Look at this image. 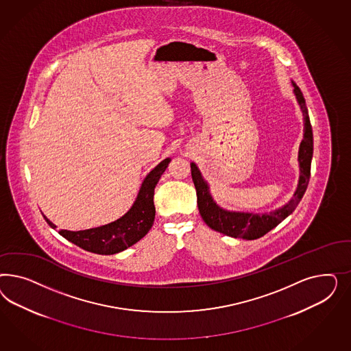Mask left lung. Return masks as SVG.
Returning a JSON list of instances; mask_svg holds the SVG:
<instances>
[{"instance_id":"8db88e82","label":"left lung","mask_w":351,"mask_h":351,"mask_svg":"<svg viewBox=\"0 0 351 351\" xmlns=\"http://www.w3.org/2000/svg\"><path fill=\"white\" fill-rule=\"evenodd\" d=\"M292 86H293V94L296 96L298 106L304 116V138L298 148V160L300 176H298V188L293 193V197L285 206L265 213L225 210L215 202L208 182L204 180L198 166L194 162H191V178L197 191L198 210L202 216L203 221L215 232H219L233 238H242L245 241L257 239L265 235L271 229H274L278 223H282L286 217L293 213L301 198L304 197L308 188L310 167H311V160H313V130L310 125L308 108H306L304 95L293 81H292Z\"/></svg>"}]
</instances>
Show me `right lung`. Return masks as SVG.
<instances>
[{
	"mask_svg": "<svg viewBox=\"0 0 351 351\" xmlns=\"http://www.w3.org/2000/svg\"><path fill=\"white\" fill-rule=\"evenodd\" d=\"M170 162V158H166L149 172L141 182L135 202L130 207L128 213L117 220L97 228L78 232L60 230L59 234L66 241L84 248L85 251L97 255L118 254L138 243L153 226L156 216V207L153 202L154 188ZM43 219L53 229L58 228L45 215Z\"/></svg>",
	"mask_w": 351,
	"mask_h": 351,
	"instance_id": "add662e5",
	"label": "right lung"
}]
</instances>
